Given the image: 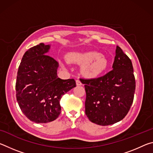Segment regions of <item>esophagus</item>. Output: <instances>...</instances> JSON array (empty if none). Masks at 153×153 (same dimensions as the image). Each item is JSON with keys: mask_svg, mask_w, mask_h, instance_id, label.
I'll return each mask as SVG.
<instances>
[{"mask_svg": "<svg viewBox=\"0 0 153 153\" xmlns=\"http://www.w3.org/2000/svg\"><path fill=\"white\" fill-rule=\"evenodd\" d=\"M76 85H77V86H81V85L82 84V82H80L79 79H77L76 81Z\"/></svg>", "mask_w": 153, "mask_h": 153, "instance_id": "34e87169", "label": "esophagus"}]
</instances>
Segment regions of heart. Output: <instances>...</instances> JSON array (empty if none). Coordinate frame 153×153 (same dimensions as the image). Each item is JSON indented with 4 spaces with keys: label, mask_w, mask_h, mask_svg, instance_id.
Masks as SVG:
<instances>
[{
    "label": "heart",
    "mask_w": 153,
    "mask_h": 153,
    "mask_svg": "<svg viewBox=\"0 0 153 153\" xmlns=\"http://www.w3.org/2000/svg\"><path fill=\"white\" fill-rule=\"evenodd\" d=\"M69 63L82 65V74L87 78H95L107 69L108 63L104 56L97 52H73L67 55Z\"/></svg>",
    "instance_id": "b5f03b06"
}]
</instances>
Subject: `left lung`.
<instances>
[{
	"instance_id": "1",
	"label": "left lung",
	"mask_w": 153,
	"mask_h": 153,
	"mask_svg": "<svg viewBox=\"0 0 153 153\" xmlns=\"http://www.w3.org/2000/svg\"><path fill=\"white\" fill-rule=\"evenodd\" d=\"M113 70L94 79H80L85 84V112L92 123L112 125L122 120L132 105L136 88L131 61L117 46Z\"/></svg>"
}]
</instances>
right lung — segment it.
<instances>
[{
  "instance_id": "add662e5",
  "label": "right lung",
  "mask_w": 153,
  "mask_h": 153,
  "mask_svg": "<svg viewBox=\"0 0 153 153\" xmlns=\"http://www.w3.org/2000/svg\"><path fill=\"white\" fill-rule=\"evenodd\" d=\"M51 45L44 43L28 49L17 71L16 97L21 110L30 121L45 123L61 113L62 96L76 86L74 79L57 76L58 62L46 55Z\"/></svg>"
}]
</instances>
